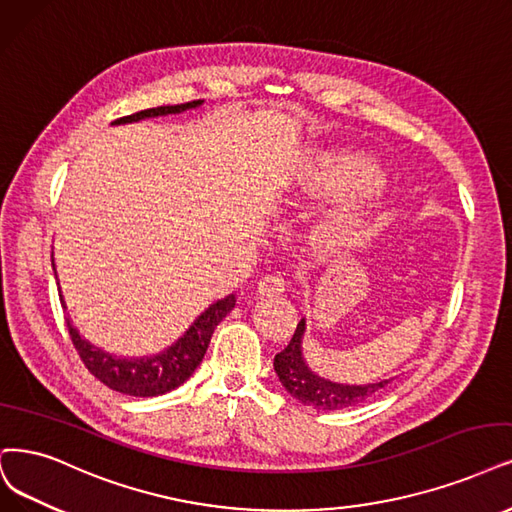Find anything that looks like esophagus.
<instances>
[{
    "label": "esophagus",
    "instance_id": "34e87169",
    "mask_svg": "<svg viewBox=\"0 0 512 512\" xmlns=\"http://www.w3.org/2000/svg\"><path fill=\"white\" fill-rule=\"evenodd\" d=\"M285 287H287L285 278H282L280 274H270V276L259 280L257 293L259 295H280L282 291H285Z\"/></svg>",
    "mask_w": 512,
    "mask_h": 512
}]
</instances>
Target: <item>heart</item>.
Masks as SVG:
<instances>
[{
	"instance_id": "b5f03b06",
	"label": "heart",
	"mask_w": 512,
	"mask_h": 512,
	"mask_svg": "<svg viewBox=\"0 0 512 512\" xmlns=\"http://www.w3.org/2000/svg\"><path fill=\"white\" fill-rule=\"evenodd\" d=\"M380 181L382 173L375 164L367 160L339 162L331 156H314L299 162L289 177L291 189H297V192L335 198L354 192H367V189L380 185ZM367 225V213L348 211L335 217L325 227V234L337 242H352L367 232Z\"/></svg>"
}]
</instances>
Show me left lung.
I'll return each instance as SVG.
<instances>
[{
	"label": "left lung",
	"mask_w": 512,
	"mask_h": 512,
	"mask_svg": "<svg viewBox=\"0 0 512 512\" xmlns=\"http://www.w3.org/2000/svg\"><path fill=\"white\" fill-rule=\"evenodd\" d=\"M304 333H306V318H301L289 346L274 356V371L278 375L280 384L285 386V390L299 403L314 409H323V411L348 409L369 401L371 396H375L392 382V380H382L377 384H337V382L325 380V377L314 373L306 363L304 350H301Z\"/></svg>",
	"instance_id": "1"
}]
</instances>
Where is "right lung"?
Returning a JSON list of instances; mask_svg holds the SVG:
<instances>
[{"label":"right lung","instance_id":"add662e5","mask_svg":"<svg viewBox=\"0 0 512 512\" xmlns=\"http://www.w3.org/2000/svg\"><path fill=\"white\" fill-rule=\"evenodd\" d=\"M204 101H189L181 105H164V107H151L132 113V116H124L113 120L111 126L120 124H132L141 122L147 118H158V116H170V113H183L187 109H196ZM52 270H54V253H52ZM56 274V270H54ZM59 285V282H56ZM61 304L65 306V299L61 293ZM236 306V295L230 293L223 299H217L215 304L208 306L187 331L177 339L175 344H170L162 352L154 356H118L111 354L99 346L90 344L88 339L80 335V331L73 327L71 318H67V329L71 335V342L78 350L80 358L88 371L103 382L107 388L128 394V396H160L170 390L179 388L189 375H192L202 358L206 354L208 344H211V337L215 327L221 320L230 314Z\"/></svg>","mask_w":512,"mask_h":512}]
</instances>
